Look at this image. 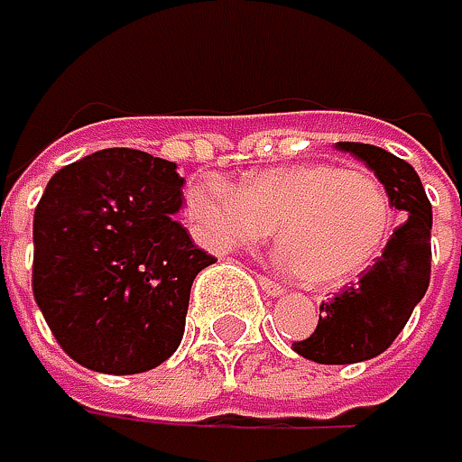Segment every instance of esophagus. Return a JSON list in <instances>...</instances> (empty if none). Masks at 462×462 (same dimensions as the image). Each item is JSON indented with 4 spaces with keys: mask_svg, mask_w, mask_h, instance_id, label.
Wrapping results in <instances>:
<instances>
[{
    "mask_svg": "<svg viewBox=\"0 0 462 462\" xmlns=\"http://www.w3.org/2000/svg\"><path fill=\"white\" fill-rule=\"evenodd\" d=\"M258 282H261V288H263V294H269V297H280V294L285 291V288H282L277 280H272V277H266V274H261Z\"/></svg>",
    "mask_w": 462,
    "mask_h": 462,
    "instance_id": "obj_1",
    "label": "esophagus"
}]
</instances>
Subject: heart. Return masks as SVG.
<instances>
[{"mask_svg": "<svg viewBox=\"0 0 462 462\" xmlns=\"http://www.w3.org/2000/svg\"><path fill=\"white\" fill-rule=\"evenodd\" d=\"M185 207L215 250L255 245L277 223L285 263L316 288L346 285L373 269L394 231V209L378 177L332 162L253 171L239 188L220 177H196Z\"/></svg>", "mask_w": 462, "mask_h": 462, "instance_id": "obj_1", "label": "heart"}]
</instances>
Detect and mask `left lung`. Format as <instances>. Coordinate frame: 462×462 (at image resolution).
<instances>
[{
    "mask_svg": "<svg viewBox=\"0 0 462 462\" xmlns=\"http://www.w3.org/2000/svg\"><path fill=\"white\" fill-rule=\"evenodd\" d=\"M337 149L356 154L373 171L406 223L394 228L386 253L373 269L329 302H321L313 335L294 343L297 354L319 365H351L383 354L430 285L433 207L417 171L373 143L337 141Z\"/></svg>",
    "mask_w": 462,
    "mask_h": 462,
    "instance_id": "8db88e82",
    "label": "left lung"
}]
</instances>
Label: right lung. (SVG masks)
I'll return each mask as SVG.
<instances>
[{
  "mask_svg": "<svg viewBox=\"0 0 462 462\" xmlns=\"http://www.w3.org/2000/svg\"><path fill=\"white\" fill-rule=\"evenodd\" d=\"M177 162L100 149L51 177L34 209L32 291L79 365L130 375L182 343L190 285L215 263L177 220Z\"/></svg>",
  "mask_w": 462,
  "mask_h": 462,
  "instance_id": "1",
  "label": "right lung"
}]
</instances>
